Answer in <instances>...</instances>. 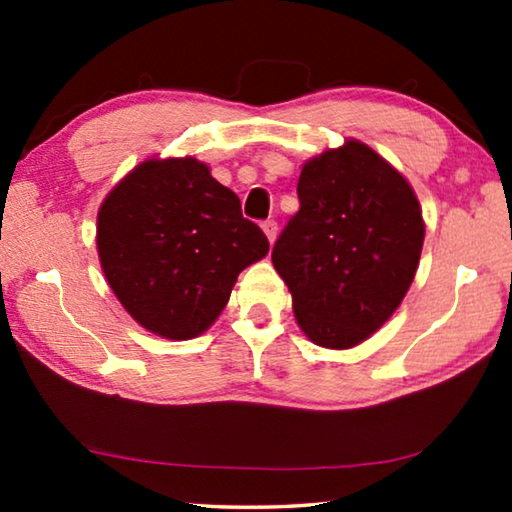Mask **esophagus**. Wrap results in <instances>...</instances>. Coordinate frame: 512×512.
<instances>
[{
	"mask_svg": "<svg viewBox=\"0 0 512 512\" xmlns=\"http://www.w3.org/2000/svg\"><path fill=\"white\" fill-rule=\"evenodd\" d=\"M263 233H265V237H268L270 244L275 242V237H277V223H275V221H265V223H263Z\"/></svg>",
	"mask_w": 512,
	"mask_h": 512,
	"instance_id": "obj_1",
	"label": "esophagus"
}]
</instances>
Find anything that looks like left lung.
<instances>
[{
  "instance_id": "obj_1",
  "label": "left lung",
  "mask_w": 512,
  "mask_h": 512,
  "mask_svg": "<svg viewBox=\"0 0 512 512\" xmlns=\"http://www.w3.org/2000/svg\"><path fill=\"white\" fill-rule=\"evenodd\" d=\"M298 214L272 249L307 338L352 349L403 303L424 244L408 179L359 139L305 160Z\"/></svg>"
}]
</instances>
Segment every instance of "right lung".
I'll return each instance as SVG.
<instances>
[{
    "mask_svg": "<svg viewBox=\"0 0 512 512\" xmlns=\"http://www.w3.org/2000/svg\"><path fill=\"white\" fill-rule=\"evenodd\" d=\"M95 242L118 303L167 340L205 333L237 275L270 251L240 198L191 156L132 167L100 205Z\"/></svg>",
    "mask_w": 512,
    "mask_h": 512,
    "instance_id": "1",
    "label": "right lung"
}]
</instances>
